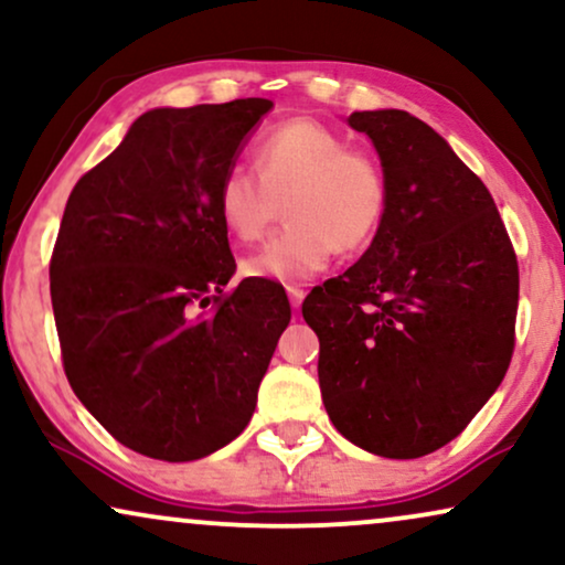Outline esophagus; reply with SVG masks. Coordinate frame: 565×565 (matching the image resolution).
<instances>
[{
	"mask_svg": "<svg viewBox=\"0 0 565 565\" xmlns=\"http://www.w3.org/2000/svg\"><path fill=\"white\" fill-rule=\"evenodd\" d=\"M287 295H289V302H291V307H295V310H299V305H302V299H305V289H299V287H287Z\"/></svg>",
	"mask_w": 565,
	"mask_h": 565,
	"instance_id": "34e87169",
	"label": "esophagus"
}]
</instances>
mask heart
<instances>
[{
    "label": "heart",
    "mask_w": 565,
    "mask_h": 565,
    "mask_svg": "<svg viewBox=\"0 0 565 565\" xmlns=\"http://www.w3.org/2000/svg\"><path fill=\"white\" fill-rule=\"evenodd\" d=\"M255 171L230 167L216 184V213L239 242H255L287 211L289 226L242 260V274L266 281H307L339 247L356 253L381 232L388 180L367 151L349 148L318 119H287L253 148Z\"/></svg>",
    "instance_id": "b5f03b06"
}]
</instances>
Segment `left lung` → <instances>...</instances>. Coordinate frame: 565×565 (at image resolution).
Here are the masks:
<instances>
[{"instance_id":"8db88e82","label":"left lung","mask_w":565,"mask_h":565,"mask_svg":"<svg viewBox=\"0 0 565 565\" xmlns=\"http://www.w3.org/2000/svg\"><path fill=\"white\" fill-rule=\"evenodd\" d=\"M373 140L388 213L347 274L312 289L318 377L335 430L385 459L451 443L511 365L519 263L495 200L409 111L349 114Z\"/></svg>"}]
</instances>
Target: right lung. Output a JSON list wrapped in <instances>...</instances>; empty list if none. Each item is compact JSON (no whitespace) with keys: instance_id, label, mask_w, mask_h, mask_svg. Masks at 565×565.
Wrapping results in <instances>:
<instances>
[{"instance_id":"obj_1","label":"right lung","mask_w":565,"mask_h":565,"mask_svg":"<svg viewBox=\"0 0 565 565\" xmlns=\"http://www.w3.org/2000/svg\"><path fill=\"white\" fill-rule=\"evenodd\" d=\"M268 98L153 109L70 192L52 253L62 365L122 446L203 459L245 430L287 295L234 274L216 184Z\"/></svg>"}]
</instances>
